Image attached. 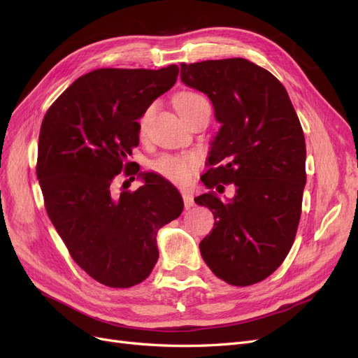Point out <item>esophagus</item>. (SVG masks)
Wrapping results in <instances>:
<instances>
[{"label": "esophagus", "mask_w": 358, "mask_h": 358, "mask_svg": "<svg viewBox=\"0 0 358 358\" xmlns=\"http://www.w3.org/2000/svg\"><path fill=\"white\" fill-rule=\"evenodd\" d=\"M182 199H183V206H185L187 210L194 208V204H196V203H194L192 194H189V192H182Z\"/></svg>", "instance_id": "34e87169"}]
</instances>
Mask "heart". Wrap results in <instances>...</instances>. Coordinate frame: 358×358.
Listing matches in <instances>:
<instances>
[{
    "instance_id": "obj_1",
    "label": "heart",
    "mask_w": 358,
    "mask_h": 358,
    "mask_svg": "<svg viewBox=\"0 0 358 358\" xmlns=\"http://www.w3.org/2000/svg\"><path fill=\"white\" fill-rule=\"evenodd\" d=\"M175 107L178 113L182 116L185 122H189L194 116L200 115L204 110H210V104L204 96L194 94V92H180L175 96ZM155 106H149L138 119V129L140 134L146 133L149 119L154 113ZM200 169V158L194 154L185 155H161L152 161L150 170L155 175L164 178L166 180L175 183L179 187H187L197 175Z\"/></svg>"
}]
</instances>
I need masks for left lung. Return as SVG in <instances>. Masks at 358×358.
I'll return each instance as SVG.
<instances>
[{
  "instance_id": "1",
  "label": "left lung",
  "mask_w": 358,
  "mask_h": 358,
  "mask_svg": "<svg viewBox=\"0 0 358 358\" xmlns=\"http://www.w3.org/2000/svg\"><path fill=\"white\" fill-rule=\"evenodd\" d=\"M180 79L208 94L222 124L196 199L215 216L200 242L204 263L227 284L248 287L272 275L294 243L306 183V145L284 85L245 58L180 64ZM234 182L222 202L213 189Z\"/></svg>"
}]
</instances>
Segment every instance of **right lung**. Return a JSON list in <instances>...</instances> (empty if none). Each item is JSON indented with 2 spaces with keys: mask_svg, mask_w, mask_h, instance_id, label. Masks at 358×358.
I'll use <instances>...</instances> for the list:
<instances>
[{
  "mask_svg": "<svg viewBox=\"0 0 358 358\" xmlns=\"http://www.w3.org/2000/svg\"><path fill=\"white\" fill-rule=\"evenodd\" d=\"M178 66L99 69L73 82L43 117L37 179L45 208L71 258L96 282L134 287L158 259L162 225L183 210L178 189L128 161L138 146L137 119L175 85ZM145 178L136 192L115 179Z\"/></svg>",
  "mask_w": 358,
  "mask_h": 358,
  "instance_id": "obj_1",
  "label": "right lung"
}]
</instances>
